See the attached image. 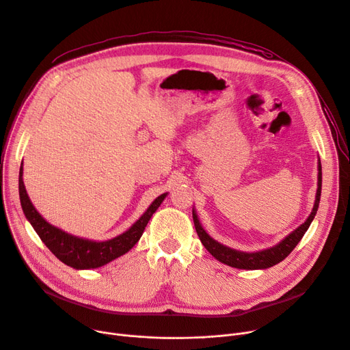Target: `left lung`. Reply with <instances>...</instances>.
<instances>
[{"label": "left lung", "mask_w": 350, "mask_h": 350, "mask_svg": "<svg viewBox=\"0 0 350 350\" xmlns=\"http://www.w3.org/2000/svg\"><path fill=\"white\" fill-rule=\"evenodd\" d=\"M321 187H322V167H321V161H318V189H317V196H315V204L310 217L307 221L299 225L295 230H293L288 237H286L280 243H277L273 247L260 250V252H253V253H246L241 250L230 249L215 239L209 237L204 228L201 226L196 211L193 209V219H194V226L198 234V238L204 247L211 253L217 260H219L224 265H228L230 267H237V269H246V270H256V269H269L277 263H280L284 260L287 256L293 252V249L298 245V242L304 237L307 229L310 228L317 211H318V205L321 200Z\"/></svg>", "instance_id": "1"}]
</instances>
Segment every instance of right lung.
<instances>
[{"mask_svg":"<svg viewBox=\"0 0 350 350\" xmlns=\"http://www.w3.org/2000/svg\"><path fill=\"white\" fill-rule=\"evenodd\" d=\"M22 174L23 169L21 166L19 198L23 214H25L27 219L31 222V225L33 226L36 234L46 245V247H48L60 262L77 270L101 267L129 252L136 245V242L141 239L149 219L167 196V193L159 196L146 209V213L128 230H125L124 234L104 242H96L70 235L67 232L51 225L49 222H46L31 202L25 190V184H23L22 180Z\"/></svg>","mask_w":350,"mask_h":350,"instance_id":"right-lung-1","label":"right lung"}]
</instances>
